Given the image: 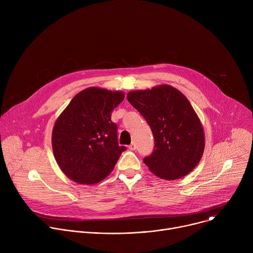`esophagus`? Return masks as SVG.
<instances>
[{
	"label": "esophagus",
	"mask_w": 253,
	"mask_h": 253,
	"mask_svg": "<svg viewBox=\"0 0 253 253\" xmlns=\"http://www.w3.org/2000/svg\"><path fill=\"white\" fill-rule=\"evenodd\" d=\"M128 148L130 149V150H135L136 149V144H135V142H132L130 145L128 146Z\"/></svg>",
	"instance_id": "esophagus-1"
}]
</instances>
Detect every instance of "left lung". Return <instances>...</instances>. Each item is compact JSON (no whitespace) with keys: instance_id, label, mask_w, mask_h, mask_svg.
I'll use <instances>...</instances> for the list:
<instances>
[{"instance_id":"1","label":"left lung","mask_w":253,"mask_h":253,"mask_svg":"<svg viewBox=\"0 0 253 253\" xmlns=\"http://www.w3.org/2000/svg\"><path fill=\"white\" fill-rule=\"evenodd\" d=\"M127 99L145 118L155 139L152 154L143 160L149 170L165 180L190 173L203 155L205 136L188 99L170 85L131 91Z\"/></svg>"}]
</instances>
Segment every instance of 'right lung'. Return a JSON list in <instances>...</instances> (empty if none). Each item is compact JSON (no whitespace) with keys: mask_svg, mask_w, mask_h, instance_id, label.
<instances>
[{"mask_svg":"<svg viewBox=\"0 0 253 253\" xmlns=\"http://www.w3.org/2000/svg\"><path fill=\"white\" fill-rule=\"evenodd\" d=\"M124 93L98 87L79 92L57 118L54 157L62 172L79 184H95L114 169L126 147L119 146L111 114Z\"/></svg>","mask_w":253,"mask_h":253,"instance_id":"right-lung-1","label":"right lung"}]
</instances>
